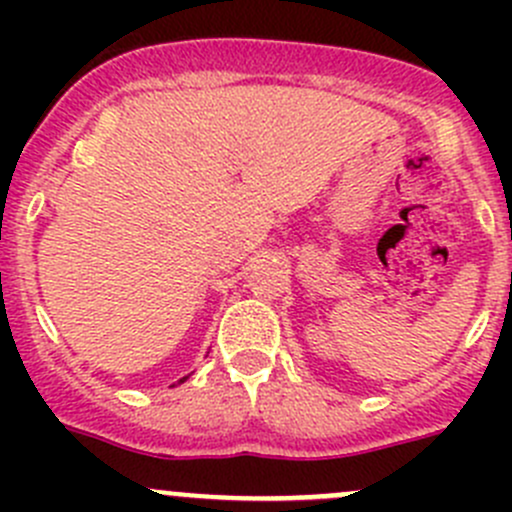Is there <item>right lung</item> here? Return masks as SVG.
I'll list each match as a JSON object with an SVG mask.
<instances>
[{
  "label": "right lung",
  "instance_id": "right-lung-1",
  "mask_svg": "<svg viewBox=\"0 0 512 512\" xmlns=\"http://www.w3.org/2000/svg\"><path fill=\"white\" fill-rule=\"evenodd\" d=\"M188 376H190V374H188ZM188 376H183V379H180V381H178V384H183V381H185V379H188Z\"/></svg>",
  "mask_w": 512,
  "mask_h": 512
}]
</instances>
